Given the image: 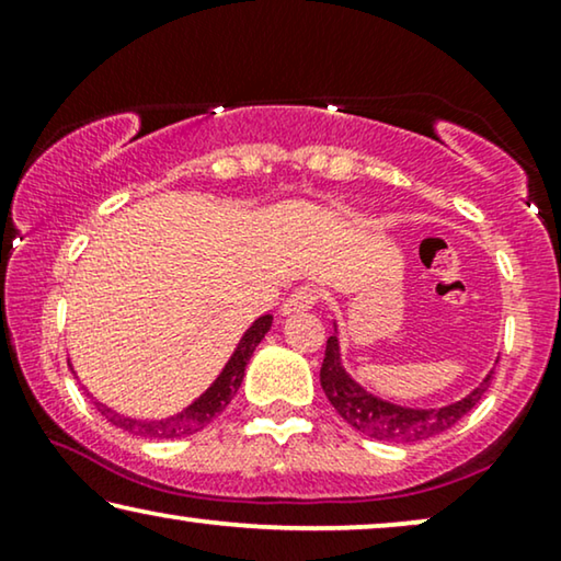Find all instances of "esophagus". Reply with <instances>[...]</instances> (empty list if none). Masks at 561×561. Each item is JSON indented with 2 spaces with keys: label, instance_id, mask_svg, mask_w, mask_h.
Here are the masks:
<instances>
[{
  "label": "esophagus",
  "instance_id": "esophagus-1",
  "mask_svg": "<svg viewBox=\"0 0 561 561\" xmlns=\"http://www.w3.org/2000/svg\"><path fill=\"white\" fill-rule=\"evenodd\" d=\"M319 304V290L313 286L296 288L286 304H283V313H298V311H311Z\"/></svg>",
  "mask_w": 561,
  "mask_h": 561
}]
</instances>
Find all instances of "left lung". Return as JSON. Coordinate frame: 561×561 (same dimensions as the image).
<instances>
[{"label": "left lung", "mask_w": 561, "mask_h": 561, "mask_svg": "<svg viewBox=\"0 0 561 561\" xmlns=\"http://www.w3.org/2000/svg\"><path fill=\"white\" fill-rule=\"evenodd\" d=\"M321 388L329 398V403L334 405L336 413L347 421L352 428H357L359 434H367L370 439L378 442H396V444H409L421 442L428 436H436L447 432L465 416L467 411H472L485 390L490 388V378L493 370L488 373V378L472 390L470 396H465L462 401L442 405V409H405V405L382 401V398L367 393V390L350 378V373L342 367L340 355V336L332 334L327 340L324 363H321Z\"/></svg>", "instance_id": "1"}]
</instances>
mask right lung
I'll return each mask as SVG.
<instances>
[{
	"instance_id": "obj_1",
	"label": "right lung",
	"mask_w": 561,
	"mask_h": 561,
	"mask_svg": "<svg viewBox=\"0 0 561 561\" xmlns=\"http://www.w3.org/2000/svg\"><path fill=\"white\" fill-rule=\"evenodd\" d=\"M271 324H273L271 313L260 317L255 324H252L248 332L242 334L240 344H237V350L232 352V357H229L225 370L219 373V378L214 380L211 386L206 388L204 393L188 405V409L175 413V416H168V419H160V421L129 419V416H122V413H117V411L106 409L104 403L94 401V398H91V401H94L96 411L102 413L106 421H112L114 426L122 428V432H129L135 436H145V439H175V436H186V434L202 432L206 424H211V421L227 409L237 390H240L242 378H244V367H248L252 352H255L260 342H263V336L267 334ZM68 367H71V365H68ZM71 370H73V367H71Z\"/></svg>"
}]
</instances>
